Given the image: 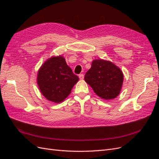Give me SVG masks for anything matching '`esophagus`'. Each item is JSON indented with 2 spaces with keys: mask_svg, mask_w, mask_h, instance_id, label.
Segmentation results:
<instances>
[{
  "mask_svg": "<svg viewBox=\"0 0 159 159\" xmlns=\"http://www.w3.org/2000/svg\"><path fill=\"white\" fill-rule=\"evenodd\" d=\"M79 78L80 80H83L84 78V75L83 74H81L79 75Z\"/></svg>",
  "mask_w": 159,
  "mask_h": 159,
  "instance_id": "1",
  "label": "esophagus"
}]
</instances>
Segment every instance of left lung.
Here are the masks:
<instances>
[{"instance_id": "8db88e82", "label": "left lung", "mask_w": 159, "mask_h": 159, "mask_svg": "<svg viewBox=\"0 0 159 159\" xmlns=\"http://www.w3.org/2000/svg\"><path fill=\"white\" fill-rule=\"evenodd\" d=\"M84 80L99 98L110 100L117 98L120 93L123 74L111 61L94 60L91 62V68L86 72Z\"/></svg>"}]
</instances>
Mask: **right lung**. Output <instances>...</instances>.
Instances as JSON below:
<instances>
[{"mask_svg":"<svg viewBox=\"0 0 159 159\" xmlns=\"http://www.w3.org/2000/svg\"><path fill=\"white\" fill-rule=\"evenodd\" d=\"M37 84L41 93L50 102H63L79 78L74 74L62 56H52L38 71Z\"/></svg>","mask_w":159,"mask_h":159,"instance_id":"right-lung-1","label":"right lung"}]
</instances>
